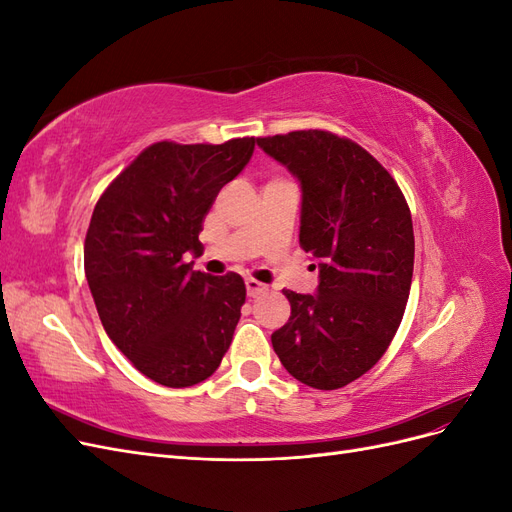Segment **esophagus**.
Masks as SVG:
<instances>
[{"label": "esophagus", "instance_id": "1", "mask_svg": "<svg viewBox=\"0 0 512 512\" xmlns=\"http://www.w3.org/2000/svg\"><path fill=\"white\" fill-rule=\"evenodd\" d=\"M245 288H247V294H250V297H258V294L269 290L267 284H262L258 280H252V277H250V280H245Z\"/></svg>", "mask_w": 512, "mask_h": 512}]
</instances>
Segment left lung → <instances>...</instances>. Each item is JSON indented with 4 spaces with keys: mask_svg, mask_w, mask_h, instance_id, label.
Wrapping results in <instances>:
<instances>
[{
    "mask_svg": "<svg viewBox=\"0 0 512 512\" xmlns=\"http://www.w3.org/2000/svg\"><path fill=\"white\" fill-rule=\"evenodd\" d=\"M301 185L299 241L318 260L316 294L284 290L290 318L271 335L292 378L342 389L389 348L414 269L412 215L386 168L324 130L256 138Z\"/></svg>",
    "mask_w": 512,
    "mask_h": 512,
    "instance_id": "obj_1",
    "label": "left lung"
}]
</instances>
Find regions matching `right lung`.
<instances>
[{
	"instance_id": "obj_1",
	"label": "right lung",
	"mask_w": 512,
	"mask_h": 512,
	"mask_svg": "<svg viewBox=\"0 0 512 512\" xmlns=\"http://www.w3.org/2000/svg\"><path fill=\"white\" fill-rule=\"evenodd\" d=\"M224 145L156 143L108 185L85 237V275L102 327L153 382L183 389L220 367L245 303L241 275L192 271L215 196L254 153Z\"/></svg>"
}]
</instances>
